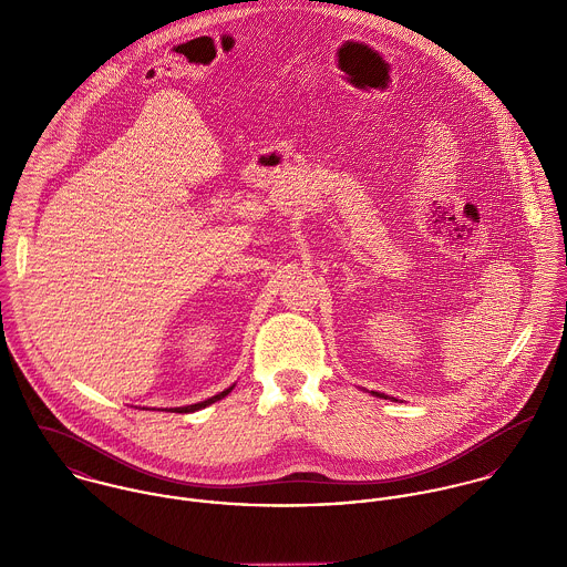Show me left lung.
<instances>
[{
	"mask_svg": "<svg viewBox=\"0 0 567 567\" xmlns=\"http://www.w3.org/2000/svg\"><path fill=\"white\" fill-rule=\"evenodd\" d=\"M371 395H375V398H384V395H380V393H375V391H371Z\"/></svg>",
	"mask_w": 567,
	"mask_h": 567,
	"instance_id": "left-lung-1",
	"label": "left lung"
}]
</instances>
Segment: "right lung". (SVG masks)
<instances>
[{"mask_svg":"<svg viewBox=\"0 0 567 567\" xmlns=\"http://www.w3.org/2000/svg\"><path fill=\"white\" fill-rule=\"evenodd\" d=\"M236 386V384H234ZM234 386H229V389H225L223 393H218V395H214V398H209V400H205V402H198V404H189V405H178V408H165L167 412H196V410H200V408H207V405L216 404L218 400H223V398H227L231 391H234Z\"/></svg>","mask_w":567,"mask_h":567,"instance_id":"obj_1","label":"right lung"}]
</instances>
